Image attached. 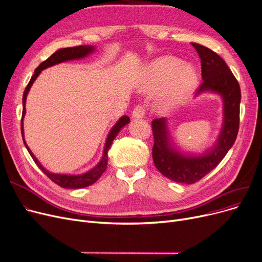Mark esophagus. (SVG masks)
I'll list each match as a JSON object with an SVG mask.
<instances>
[{"mask_svg":"<svg viewBox=\"0 0 262 262\" xmlns=\"http://www.w3.org/2000/svg\"><path fill=\"white\" fill-rule=\"evenodd\" d=\"M145 115V109L143 106H136L135 109L133 110V118L134 119H141Z\"/></svg>","mask_w":262,"mask_h":262,"instance_id":"obj_1","label":"esophagus"}]
</instances>
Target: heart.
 <instances>
[{"label":"heart","mask_w":262,"mask_h":262,"mask_svg":"<svg viewBox=\"0 0 262 262\" xmlns=\"http://www.w3.org/2000/svg\"><path fill=\"white\" fill-rule=\"evenodd\" d=\"M198 75L190 64H182L173 56H162L154 61L145 73L143 86L154 90L166 86L163 105L169 109L180 105L194 92Z\"/></svg>","instance_id":"b5f03b06"}]
</instances>
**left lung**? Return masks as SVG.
Instances as JSON below:
<instances>
[{
    "label": "left lung",
    "instance_id": "left-lung-1",
    "mask_svg": "<svg viewBox=\"0 0 262 262\" xmlns=\"http://www.w3.org/2000/svg\"><path fill=\"white\" fill-rule=\"evenodd\" d=\"M191 45L201 60L203 80L196 96L208 91L220 94L224 103V122L214 146L200 156L182 154L172 147L167 119H155L152 122V156L155 167L166 178L184 184L196 183L223 161L236 139L240 124L241 90L228 65L211 49L196 42Z\"/></svg>",
    "mask_w": 262,
    "mask_h": 262
}]
</instances>
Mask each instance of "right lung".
Wrapping results in <instances>:
<instances>
[{
    "label": "right lung",
    "mask_w": 262,
    "mask_h": 262,
    "mask_svg": "<svg viewBox=\"0 0 262 262\" xmlns=\"http://www.w3.org/2000/svg\"><path fill=\"white\" fill-rule=\"evenodd\" d=\"M95 50L94 46H89V45H83V46H77V47H70V48H63L59 49L58 51H55L53 54H51L49 58L40 63V65L36 68L35 72H34V75L32 76L30 82L28 83L25 92H24V97H22V104H24V110H22V119H21V134H22V139H24L25 145L28 149L30 155L32 156L33 161L35 162L37 167L41 170V171L46 174L51 181H53L55 184H58L59 186L63 188H82L86 187L94 184L95 182L100 178V176L104 173V171L107 168L108 164V151L111 147V144L117 137V135L120 133V130L125 126V125L128 124L130 122V119L127 116H123L117 123L115 126H113L108 134V137L105 143L104 147V154L103 157H101L100 162L93 168L89 170L88 172H84L82 174H60V173H52L49 172L47 169H45L41 164L38 162V159L34 156L32 151L30 150V147L28 146L26 140H25V132H24V118L26 115V101H27V96L29 91L33 84V82L36 80V78L38 75L43 71L45 68H48L50 66H53L55 64H59L62 62L66 61H71V60H78V59H82L88 56L90 53H92Z\"/></svg>",
    "instance_id": "right-lung-1"
}]
</instances>
